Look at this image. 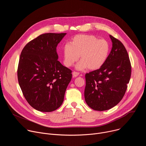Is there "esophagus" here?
<instances>
[{
  "mask_svg": "<svg viewBox=\"0 0 146 146\" xmlns=\"http://www.w3.org/2000/svg\"><path fill=\"white\" fill-rule=\"evenodd\" d=\"M72 74H73V76L74 77H77V76L79 75L80 73H79L78 72H75V71H74V72H73Z\"/></svg>",
  "mask_w": 146,
  "mask_h": 146,
  "instance_id": "1",
  "label": "esophagus"
}]
</instances>
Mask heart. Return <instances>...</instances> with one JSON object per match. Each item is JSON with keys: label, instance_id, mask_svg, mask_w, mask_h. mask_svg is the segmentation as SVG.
Listing matches in <instances>:
<instances>
[{"label": "heart", "instance_id": "1", "mask_svg": "<svg viewBox=\"0 0 146 146\" xmlns=\"http://www.w3.org/2000/svg\"><path fill=\"white\" fill-rule=\"evenodd\" d=\"M110 52V44L105 39H99L94 35H78L75 36L70 44L64 48V64L72 66L79 58L80 62L76 69L86 68L95 70L101 68L106 61Z\"/></svg>", "mask_w": 146, "mask_h": 146}]
</instances>
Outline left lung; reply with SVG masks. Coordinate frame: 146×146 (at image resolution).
<instances>
[{
  "label": "left lung",
  "mask_w": 146,
  "mask_h": 146,
  "mask_svg": "<svg viewBox=\"0 0 146 146\" xmlns=\"http://www.w3.org/2000/svg\"><path fill=\"white\" fill-rule=\"evenodd\" d=\"M113 47L100 69L86 74L85 100L96 111L110 109L123 98L131 76V64L128 52L117 38L110 35Z\"/></svg>",
  "instance_id": "obj_1"
}]
</instances>
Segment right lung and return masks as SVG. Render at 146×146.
Wrapping results in <instances>:
<instances>
[{"mask_svg":"<svg viewBox=\"0 0 146 146\" xmlns=\"http://www.w3.org/2000/svg\"><path fill=\"white\" fill-rule=\"evenodd\" d=\"M66 33L40 35L24 47L17 69L19 85L29 105L51 112L64 102L72 70L58 61L56 47Z\"/></svg>","mask_w":146,"mask_h":146,"instance_id":"right-lung-1","label":"right lung"}]
</instances>
